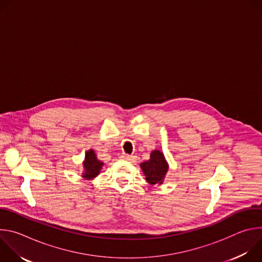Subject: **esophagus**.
Wrapping results in <instances>:
<instances>
[{
    "mask_svg": "<svg viewBox=\"0 0 262 262\" xmlns=\"http://www.w3.org/2000/svg\"><path fill=\"white\" fill-rule=\"evenodd\" d=\"M120 159H121L122 161H126V162H134L136 158H135L134 156H128V155H122V156L120 157Z\"/></svg>",
    "mask_w": 262,
    "mask_h": 262,
    "instance_id": "esophagus-1",
    "label": "esophagus"
}]
</instances>
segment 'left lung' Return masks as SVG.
I'll return each instance as SVG.
<instances>
[{"instance_id":"obj_1","label":"left lung","mask_w":262,"mask_h":262,"mask_svg":"<svg viewBox=\"0 0 262 262\" xmlns=\"http://www.w3.org/2000/svg\"><path fill=\"white\" fill-rule=\"evenodd\" d=\"M140 167L145 175L146 181L151 184H162L169 170V164L164 154L155 149L150 154V159L140 164Z\"/></svg>"}]
</instances>
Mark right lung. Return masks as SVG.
<instances>
[{
	"label": "right lung",
	"instance_id": "obj_1",
	"mask_svg": "<svg viewBox=\"0 0 262 262\" xmlns=\"http://www.w3.org/2000/svg\"><path fill=\"white\" fill-rule=\"evenodd\" d=\"M104 164L97 159V156L93 149H89L85 154V160L83 162L82 177L86 180H92L99 175L100 170Z\"/></svg>",
	"mask_w": 262,
	"mask_h": 262
}]
</instances>
